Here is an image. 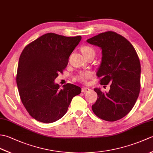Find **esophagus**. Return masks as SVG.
Returning <instances> with one entry per match:
<instances>
[{
    "label": "esophagus",
    "mask_w": 153,
    "mask_h": 153,
    "mask_svg": "<svg viewBox=\"0 0 153 153\" xmlns=\"http://www.w3.org/2000/svg\"><path fill=\"white\" fill-rule=\"evenodd\" d=\"M90 90H91V89L88 88V87H83V88L82 89V91L83 93H87V92H89Z\"/></svg>",
    "instance_id": "1"
}]
</instances>
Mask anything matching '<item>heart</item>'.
Segmentation results:
<instances>
[{
	"mask_svg": "<svg viewBox=\"0 0 153 153\" xmlns=\"http://www.w3.org/2000/svg\"><path fill=\"white\" fill-rule=\"evenodd\" d=\"M81 51H82V53L83 54L84 56H88L90 54H95V51L93 49L92 47L89 46H83L81 48ZM92 76V74L89 72V71H87V72H82L80 73L78 76H77V78L79 80L82 81V82H85V81L90 78Z\"/></svg>",
	"mask_w": 153,
	"mask_h": 153,
	"instance_id": "obj_1",
	"label": "heart"
}]
</instances>
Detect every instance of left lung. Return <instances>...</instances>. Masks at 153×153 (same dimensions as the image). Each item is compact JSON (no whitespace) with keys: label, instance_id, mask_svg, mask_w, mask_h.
Returning <instances> with one entry per match:
<instances>
[{"label":"left lung","instance_id":"8db88e82","mask_svg":"<svg viewBox=\"0 0 153 153\" xmlns=\"http://www.w3.org/2000/svg\"><path fill=\"white\" fill-rule=\"evenodd\" d=\"M87 42L102 50L101 63L97 76L100 78L101 85L110 84L108 92L94 89L98 98L92 110L100 119L116 121L131 111L139 97L140 61L133 45L115 32L100 33Z\"/></svg>","mask_w":153,"mask_h":153}]
</instances>
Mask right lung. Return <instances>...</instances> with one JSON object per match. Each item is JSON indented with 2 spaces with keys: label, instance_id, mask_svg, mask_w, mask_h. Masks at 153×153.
I'll return each mask as SVG.
<instances>
[{
  "label": "right lung",
  "instance_id": "1",
  "mask_svg": "<svg viewBox=\"0 0 153 153\" xmlns=\"http://www.w3.org/2000/svg\"><path fill=\"white\" fill-rule=\"evenodd\" d=\"M82 37L53 33L42 35L27 45L19 58L16 83L23 105L39 122L49 123L66 113L73 97L82 89L67 83L60 89L54 83Z\"/></svg>",
  "mask_w": 153,
  "mask_h": 153
}]
</instances>
